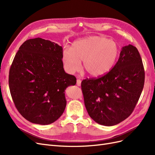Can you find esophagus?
Returning <instances> with one entry per match:
<instances>
[{"label": "esophagus", "mask_w": 155, "mask_h": 155, "mask_svg": "<svg viewBox=\"0 0 155 155\" xmlns=\"http://www.w3.org/2000/svg\"><path fill=\"white\" fill-rule=\"evenodd\" d=\"M77 85L78 86H81V79H78V80H77Z\"/></svg>", "instance_id": "34e87169"}]
</instances>
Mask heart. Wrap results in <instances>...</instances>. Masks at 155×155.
Instances as JSON below:
<instances>
[{"label":"heart","mask_w":155,"mask_h":155,"mask_svg":"<svg viewBox=\"0 0 155 155\" xmlns=\"http://www.w3.org/2000/svg\"><path fill=\"white\" fill-rule=\"evenodd\" d=\"M120 53L116 42L101 36H91L75 41L72 50L65 49L63 62L65 69L72 74L81 67L92 77L106 74L114 67Z\"/></svg>","instance_id":"obj_1"}]
</instances>
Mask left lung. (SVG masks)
Returning <instances> with one entry per match:
<instances>
[{"mask_svg":"<svg viewBox=\"0 0 155 155\" xmlns=\"http://www.w3.org/2000/svg\"><path fill=\"white\" fill-rule=\"evenodd\" d=\"M145 81L142 60L135 46L122 47L118 62L99 78L84 79L81 89L88 113L96 123L112 126L132 113Z\"/></svg>","mask_w":155,"mask_h":155,"instance_id":"obj_1","label":"left lung"}]
</instances>
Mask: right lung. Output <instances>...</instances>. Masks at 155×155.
Segmentation results:
<instances>
[{
    "mask_svg": "<svg viewBox=\"0 0 155 155\" xmlns=\"http://www.w3.org/2000/svg\"><path fill=\"white\" fill-rule=\"evenodd\" d=\"M63 48L42 38L26 41L17 52L9 73V87L17 109L28 121L54 122L67 105L64 91L76 78L64 72Z\"/></svg>",
    "mask_w": 155,
    "mask_h": 155,
    "instance_id": "1",
    "label": "right lung"
}]
</instances>
